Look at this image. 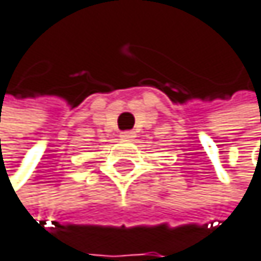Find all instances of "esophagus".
<instances>
[{
	"label": "esophagus",
	"instance_id": "1",
	"mask_svg": "<svg viewBox=\"0 0 261 261\" xmlns=\"http://www.w3.org/2000/svg\"><path fill=\"white\" fill-rule=\"evenodd\" d=\"M120 138L125 139V141H129V139L135 138V132H122L120 133Z\"/></svg>",
	"mask_w": 261,
	"mask_h": 261
}]
</instances>
